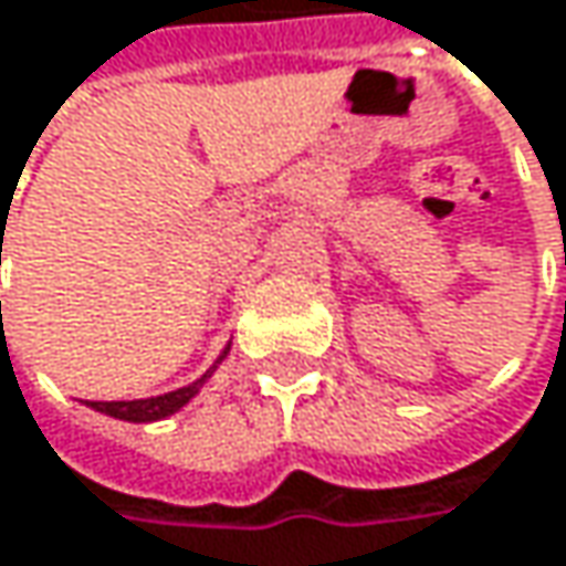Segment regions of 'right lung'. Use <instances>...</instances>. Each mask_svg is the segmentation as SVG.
<instances>
[{
  "label": "right lung",
  "instance_id": "1",
  "mask_svg": "<svg viewBox=\"0 0 566 566\" xmlns=\"http://www.w3.org/2000/svg\"><path fill=\"white\" fill-rule=\"evenodd\" d=\"M226 354H229V344L222 347V354L216 357V364L196 380V384H189V387H182V390H172V394L164 396H150V399H120V402H97V399H84V406H91L94 412H104V416H111V419H124V422H157V419H167L172 412H179L192 396H199V390L206 387V380L216 374V367L226 360Z\"/></svg>",
  "mask_w": 566,
  "mask_h": 566
}]
</instances>
